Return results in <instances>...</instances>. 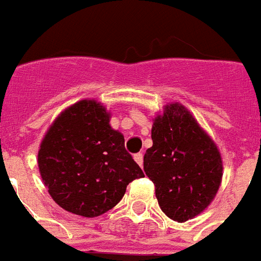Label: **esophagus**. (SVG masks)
I'll use <instances>...</instances> for the list:
<instances>
[{
	"instance_id": "1",
	"label": "esophagus",
	"mask_w": 261,
	"mask_h": 261,
	"mask_svg": "<svg viewBox=\"0 0 261 261\" xmlns=\"http://www.w3.org/2000/svg\"><path fill=\"white\" fill-rule=\"evenodd\" d=\"M134 160H136L138 165L142 166V165H144V155H142L141 152H140V153H136V155H134Z\"/></svg>"
}]
</instances>
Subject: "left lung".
<instances>
[{
	"label": "left lung",
	"instance_id": "8db88e82",
	"mask_svg": "<svg viewBox=\"0 0 261 261\" xmlns=\"http://www.w3.org/2000/svg\"><path fill=\"white\" fill-rule=\"evenodd\" d=\"M153 145L144 155V171L155 184L160 209L184 223L214 199L223 177L217 146L179 103L165 108L152 125Z\"/></svg>",
	"mask_w": 261,
	"mask_h": 261
}]
</instances>
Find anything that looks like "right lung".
<instances>
[{"instance_id":"add662e5","label":"right lung","mask_w":261,"mask_h":261,"mask_svg":"<svg viewBox=\"0 0 261 261\" xmlns=\"http://www.w3.org/2000/svg\"><path fill=\"white\" fill-rule=\"evenodd\" d=\"M94 99H83L58 116L38 150V169L62 209L96 217L115 207L144 171L125 150L124 137Z\"/></svg>"}]
</instances>
